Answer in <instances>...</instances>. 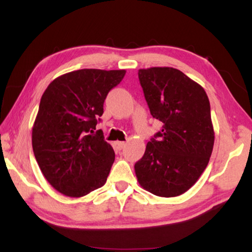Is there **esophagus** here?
Masks as SVG:
<instances>
[{"mask_svg": "<svg viewBox=\"0 0 252 252\" xmlns=\"http://www.w3.org/2000/svg\"><path fill=\"white\" fill-rule=\"evenodd\" d=\"M116 144H117L119 149H123V148H125V147L126 146V143L125 141H117Z\"/></svg>", "mask_w": 252, "mask_h": 252, "instance_id": "esophagus-1", "label": "esophagus"}]
</instances>
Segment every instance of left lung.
Wrapping results in <instances>:
<instances>
[{
	"instance_id": "left-lung-1",
	"label": "left lung",
	"mask_w": 252,
	"mask_h": 252,
	"mask_svg": "<svg viewBox=\"0 0 252 252\" xmlns=\"http://www.w3.org/2000/svg\"><path fill=\"white\" fill-rule=\"evenodd\" d=\"M151 116L163 123L134 164L139 185L158 197L187 192L210 160L215 131L204 89L169 66L138 72Z\"/></svg>"
}]
</instances>
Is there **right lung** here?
Wrapping results in <instances>:
<instances>
[{"label": "right lung", "mask_w": 252, "mask_h": 252, "mask_svg": "<svg viewBox=\"0 0 252 252\" xmlns=\"http://www.w3.org/2000/svg\"><path fill=\"white\" fill-rule=\"evenodd\" d=\"M126 70L82 69L54 79L41 97L32 127L37 164L51 186L80 198L106 182L114 151L95 130L111 89Z\"/></svg>", "instance_id": "right-lung-1"}]
</instances>
